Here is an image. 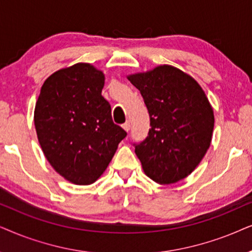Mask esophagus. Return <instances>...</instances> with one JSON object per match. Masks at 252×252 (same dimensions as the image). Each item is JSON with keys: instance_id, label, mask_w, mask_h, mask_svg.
<instances>
[{"instance_id": "34e87169", "label": "esophagus", "mask_w": 252, "mask_h": 252, "mask_svg": "<svg viewBox=\"0 0 252 252\" xmlns=\"http://www.w3.org/2000/svg\"><path fill=\"white\" fill-rule=\"evenodd\" d=\"M122 128L126 130V132H128L129 130H130V122H126L124 124H122Z\"/></svg>"}]
</instances>
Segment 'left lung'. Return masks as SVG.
Masks as SVG:
<instances>
[{"label":"left lung","mask_w":252,"mask_h":252,"mask_svg":"<svg viewBox=\"0 0 252 252\" xmlns=\"http://www.w3.org/2000/svg\"><path fill=\"white\" fill-rule=\"evenodd\" d=\"M128 79L139 90L150 114L149 136L133 144L144 173L160 184L186 179L212 140L214 115L205 92L192 77L167 64Z\"/></svg>","instance_id":"8db88e82"}]
</instances>
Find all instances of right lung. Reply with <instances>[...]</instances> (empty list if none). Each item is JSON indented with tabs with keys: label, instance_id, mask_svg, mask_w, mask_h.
<instances>
[{
	"label": "right lung",
	"instance_id": "1",
	"mask_svg": "<svg viewBox=\"0 0 252 252\" xmlns=\"http://www.w3.org/2000/svg\"><path fill=\"white\" fill-rule=\"evenodd\" d=\"M105 75L77 63L45 80L34 109V126L50 166L69 182L92 184L102 175L126 132L114 124L101 95Z\"/></svg>",
	"mask_w": 252,
	"mask_h": 252
}]
</instances>
